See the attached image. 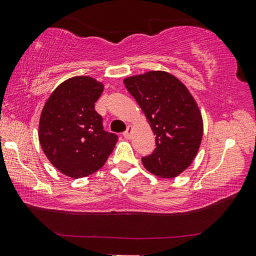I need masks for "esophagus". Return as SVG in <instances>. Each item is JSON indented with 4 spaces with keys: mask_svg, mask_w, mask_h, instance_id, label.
Wrapping results in <instances>:
<instances>
[{
    "mask_svg": "<svg viewBox=\"0 0 256 256\" xmlns=\"http://www.w3.org/2000/svg\"><path fill=\"white\" fill-rule=\"evenodd\" d=\"M131 134H132V126H130V125H128V130L123 133V136H124V138L130 139V138H131Z\"/></svg>",
    "mask_w": 256,
    "mask_h": 256,
    "instance_id": "esophagus-1",
    "label": "esophagus"
}]
</instances>
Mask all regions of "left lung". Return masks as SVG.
Segmentation results:
<instances>
[{
    "instance_id": "8db88e82",
    "label": "left lung",
    "mask_w": 256,
    "mask_h": 256,
    "mask_svg": "<svg viewBox=\"0 0 256 256\" xmlns=\"http://www.w3.org/2000/svg\"><path fill=\"white\" fill-rule=\"evenodd\" d=\"M154 132L156 148L142 158L155 176L174 178L188 169L199 150L204 123L186 86L164 71H150L124 79Z\"/></svg>"
}]
</instances>
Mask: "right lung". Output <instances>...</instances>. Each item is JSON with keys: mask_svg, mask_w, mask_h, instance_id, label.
Masks as SVG:
<instances>
[{"mask_svg": "<svg viewBox=\"0 0 256 256\" xmlns=\"http://www.w3.org/2000/svg\"><path fill=\"white\" fill-rule=\"evenodd\" d=\"M104 85L78 76L57 86L46 102L39 123V141L57 170L82 178L104 166L118 136L104 131L95 102Z\"/></svg>", "mask_w": 256, "mask_h": 256, "instance_id": "right-lung-1", "label": "right lung"}]
</instances>
